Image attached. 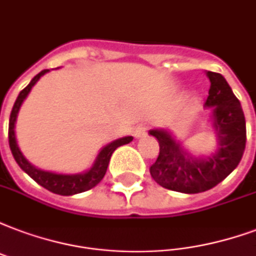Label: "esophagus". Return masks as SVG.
<instances>
[{
  "instance_id": "1",
  "label": "esophagus",
  "mask_w": 256,
  "mask_h": 256,
  "mask_svg": "<svg viewBox=\"0 0 256 256\" xmlns=\"http://www.w3.org/2000/svg\"><path fill=\"white\" fill-rule=\"evenodd\" d=\"M147 135V126H143V124H140L134 130V136H135L136 139H140V138H144V136Z\"/></svg>"
}]
</instances>
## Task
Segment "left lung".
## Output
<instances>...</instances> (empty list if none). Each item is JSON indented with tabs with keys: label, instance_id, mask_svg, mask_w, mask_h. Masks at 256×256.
<instances>
[{
	"label": "left lung",
	"instance_id": "1",
	"mask_svg": "<svg viewBox=\"0 0 256 256\" xmlns=\"http://www.w3.org/2000/svg\"><path fill=\"white\" fill-rule=\"evenodd\" d=\"M206 76L210 89L205 106L212 109L216 152L196 158L167 130H150L159 143V155L150 172L156 184L168 190L196 194L212 189L235 170L244 154L246 118L240 101L222 74L206 71Z\"/></svg>",
	"mask_w": 256,
	"mask_h": 256
}]
</instances>
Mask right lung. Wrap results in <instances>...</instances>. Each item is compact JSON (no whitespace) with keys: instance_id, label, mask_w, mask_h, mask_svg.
Returning <instances> with one entry per match:
<instances>
[{"instance_id":"1","label":"right lung","mask_w":256,"mask_h":256,"mask_svg":"<svg viewBox=\"0 0 256 256\" xmlns=\"http://www.w3.org/2000/svg\"><path fill=\"white\" fill-rule=\"evenodd\" d=\"M48 71L50 70L40 71L38 76H34V80H30L26 89L21 90L20 94H18L16 102L13 105V109H12L10 118H9V147H10L14 160L22 168V172H26L40 186H43L44 189L50 190V192H52L55 194L72 196V194L82 193V192H86V190L92 189L96 185H98L104 176H105V172H106L108 164H109V160H110V156L114 152V150L117 147H120V146L130 143L134 140V138L132 136H126V138H121V139H117L112 143L106 144L97 155L93 166L90 167L88 172H80V174H56V172H44V170H40L38 167H34V164H30L26 159V156L22 155L20 148H18L16 134H14V126H16L17 114H18V110H20L21 104L24 102V100L30 94V89L40 80V76H43Z\"/></svg>"}]
</instances>
